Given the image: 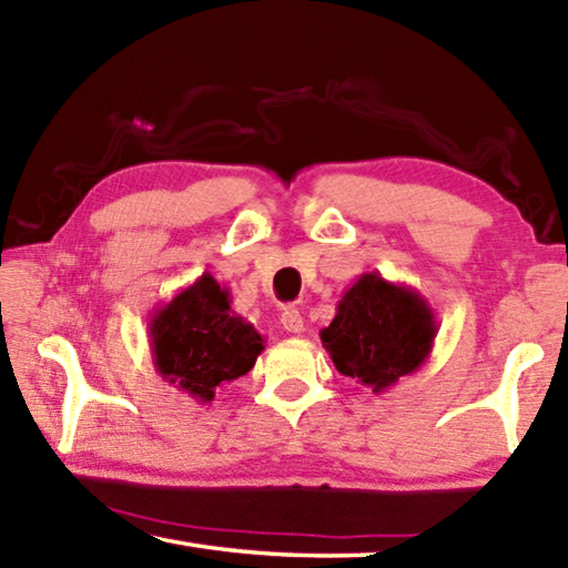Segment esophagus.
I'll return each instance as SVG.
<instances>
[{"mask_svg":"<svg viewBox=\"0 0 568 568\" xmlns=\"http://www.w3.org/2000/svg\"><path fill=\"white\" fill-rule=\"evenodd\" d=\"M281 323H283V328L287 333H303V328H305L303 315H301V311H297V307H285L283 315H281Z\"/></svg>","mask_w":568,"mask_h":568,"instance_id":"1","label":"esophagus"}]
</instances>
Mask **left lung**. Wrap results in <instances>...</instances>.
Masks as SVG:
<instances>
[{"label": "left lung", "instance_id": "8db88e82", "mask_svg": "<svg viewBox=\"0 0 568 568\" xmlns=\"http://www.w3.org/2000/svg\"><path fill=\"white\" fill-rule=\"evenodd\" d=\"M436 333V315L418 291L363 273L343 293L321 341L335 371L381 396L426 363Z\"/></svg>", "mask_w": 568, "mask_h": 568}]
</instances>
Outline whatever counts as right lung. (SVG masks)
<instances>
[{
    "label": "right lung",
    "instance_id": "1",
    "mask_svg": "<svg viewBox=\"0 0 568 568\" xmlns=\"http://www.w3.org/2000/svg\"><path fill=\"white\" fill-rule=\"evenodd\" d=\"M155 371L195 403H210L225 383L245 376L265 338L230 307V291L203 273L158 307L148 323Z\"/></svg>",
    "mask_w": 568,
    "mask_h": 568
}]
</instances>
